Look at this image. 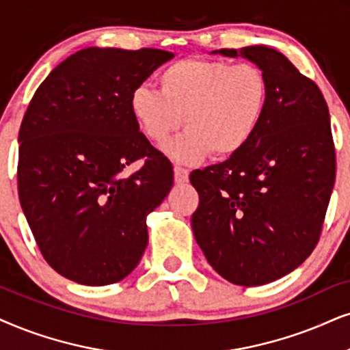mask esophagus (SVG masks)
<instances>
[{
    "label": "esophagus",
    "instance_id": "obj_1",
    "mask_svg": "<svg viewBox=\"0 0 350 350\" xmlns=\"http://www.w3.org/2000/svg\"><path fill=\"white\" fill-rule=\"evenodd\" d=\"M187 179H189V171L184 170V167H180V166H174V180H176V184L187 183Z\"/></svg>",
    "mask_w": 350,
    "mask_h": 350
}]
</instances>
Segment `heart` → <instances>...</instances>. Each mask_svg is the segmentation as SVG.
Returning <instances> with one entry per match:
<instances>
[{
    "label": "heart",
    "instance_id": "heart-1",
    "mask_svg": "<svg viewBox=\"0 0 350 350\" xmlns=\"http://www.w3.org/2000/svg\"><path fill=\"white\" fill-rule=\"evenodd\" d=\"M160 90L139 85L131 94V113L150 142L163 144L171 160L193 165L208 154L228 160L252 142L263 121L268 82L256 66L187 57L158 76Z\"/></svg>",
    "mask_w": 350,
    "mask_h": 350
}]
</instances>
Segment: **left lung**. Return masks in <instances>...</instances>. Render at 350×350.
<instances>
[{"label":"left lung","mask_w":350,"mask_h":350,"mask_svg":"<svg viewBox=\"0 0 350 350\" xmlns=\"http://www.w3.org/2000/svg\"><path fill=\"white\" fill-rule=\"evenodd\" d=\"M213 53L242 56L262 70L268 103L241 153L190 174L200 196L192 231L219 276L262 286L300 267L320 239L336 178L328 105L317 83L273 48Z\"/></svg>","instance_id":"1"}]
</instances>
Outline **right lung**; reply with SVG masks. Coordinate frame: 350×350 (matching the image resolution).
I'll list each match as a JSON object with an SVG mask.
<instances>
[{
  "label": "right lung",
  "mask_w": 350,
  "mask_h": 350,
  "mask_svg": "<svg viewBox=\"0 0 350 350\" xmlns=\"http://www.w3.org/2000/svg\"><path fill=\"white\" fill-rule=\"evenodd\" d=\"M172 57L153 48H85L51 70L25 111L21 206L43 258L70 281H121L147 249V216L170 193L174 176L139 131L129 100ZM140 157L144 166L124 175Z\"/></svg>",
  "instance_id": "1"
}]
</instances>
